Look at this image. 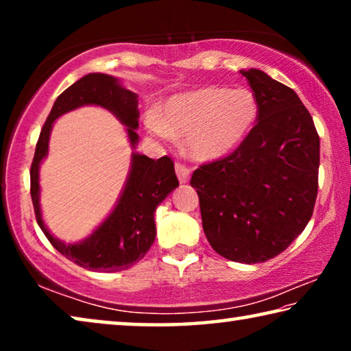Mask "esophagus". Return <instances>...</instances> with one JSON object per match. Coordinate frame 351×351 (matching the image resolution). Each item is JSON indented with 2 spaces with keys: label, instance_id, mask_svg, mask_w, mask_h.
Returning <instances> with one entry per match:
<instances>
[{
  "label": "esophagus",
  "instance_id": "obj_1",
  "mask_svg": "<svg viewBox=\"0 0 351 351\" xmlns=\"http://www.w3.org/2000/svg\"><path fill=\"white\" fill-rule=\"evenodd\" d=\"M175 170H176V175H178V180H180L181 184L187 182L189 181V175H190V169L187 165H184L181 162H176L175 165Z\"/></svg>",
  "mask_w": 351,
  "mask_h": 351
}]
</instances>
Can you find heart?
<instances>
[{
	"instance_id": "b5f03b06",
	"label": "heart",
	"mask_w": 351,
	"mask_h": 351,
	"mask_svg": "<svg viewBox=\"0 0 351 351\" xmlns=\"http://www.w3.org/2000/svg\"><path fill=\"white\" fill-rule=\"evenodd\" d=\"M257 119L258 102L251 90L207 86L170 97L161 112H147L145 123L162 139L186 134L193 158L217 161L246 139Z\"/></svg>"
}]
</instances>
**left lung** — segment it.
Wrapping results in <instances>:
<instances>
[{
	"instance_id": "1",
	"label": "left lung",
	"mask_w": 351,
	"mask_h": 351,
	"mask_svg": "<svg viewBox=\"0 0 351 351\" xmlns=\"http://www.w3.org/2000/svg\"><path fill=\"white\" fill-rule=\"evenodd\" d=\"M240 73L257 97V123L234 153L195 170L190 184L210 246L251 265L274 258L306 228L317 197L320 142L291 88L260 69Z\"/></svg>"
}]
</instances>
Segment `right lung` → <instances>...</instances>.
Listing matches in <instances>:
<instances>
[{"instance_id": "1", "label": "right lung", "mask_w": 351, "mask_h": 351, "mask_svg": "<svg viewBox=\"0 0 351 351\" xmlns=\"http://www.w3.org/2000/svg\"><path fill=\"white\" fill-rule=\"evenodd\" d=\"M83 105H99L111 111L127 127L130 144L134 148L139 136L138 96L125 90L116 77L93 73L73 83L57 97L47 116L35 148L31 165V197L35 218L46 239L58 252L75 265L90 271L117 272L128 269L144 258L156 237L154 210L180 182L173 161L169 156L154 159L145 154H132V169L117 204L105 221L79 243L66 245L52 237L43 223L40 209V164L47 154L52 123L57 117Z\"/></svg>"}]
</instances>
